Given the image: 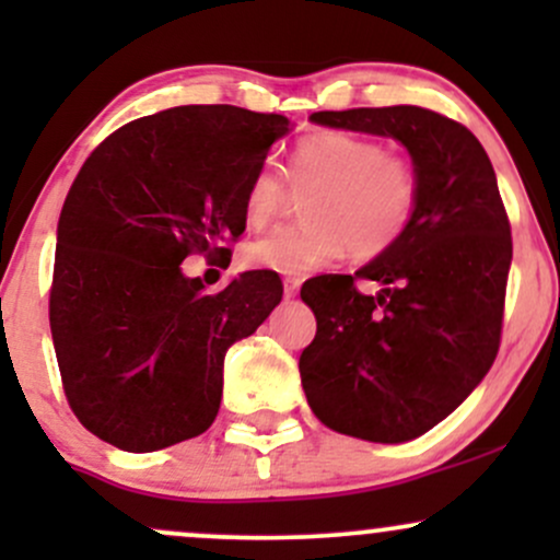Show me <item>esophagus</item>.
Here are the masks:
<instances>
[{
	"label": "esophagus",
	"mask_w": 560,
	"mask_h": 560,
	"mask_svg": "<svg viewBox=\"0 0 560 560\" xmlns=\"http://www.w3.org/2000/svg\"><path fill=\"white\" fill-rule=\"evenodd\" d=\"M300 281L298 279H284V298H298Z\"/></svg>",
	"instance_id": "1"
}]
</instances>
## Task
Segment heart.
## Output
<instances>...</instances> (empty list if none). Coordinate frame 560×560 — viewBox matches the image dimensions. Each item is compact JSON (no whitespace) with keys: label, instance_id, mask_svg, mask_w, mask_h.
<instances>
[{"label":"heart","instance_id":"heart-1","mask_svg":"<svg viewBox=\"0 0 560 560\" xmlns=\"http://www.w3.org/2000/svg\"><path fill=\"white\" fill-rule=\"evenodd\" d=\"M289 182L311 191L307 221L281 226L244 247V266L281 276H307L342 258L387 253L413 221L421 197L416 165L389 155L382 141L355 133H316L302 139L292 155ZM289 205V186L273 163H262L244 191V218L262 229Z\"/></svg>","mask_w":560,"mask_h":560}]
</instances>
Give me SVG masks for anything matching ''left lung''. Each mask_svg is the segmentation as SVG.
<instances>
[{"label":"left lung","instance_id":"8db88e82","mask_svg":"<svg viewBox=\"0 0 560 560\" xmlns=\"http://www.w3.org/2000/svg\"><path fill=\"white\" fill-rule=\"evenodd\" d=\"M313 124L389 137L421 178L413 221L355 276L302 284L316 339L300 376L316 419L369 442H408L447 419L494 363L513 244L485 147L416 105L313 113ZM355 278L383 284L371 299Z\"/></svg>","mask_w":560,"mask_h":560}]
</instances>
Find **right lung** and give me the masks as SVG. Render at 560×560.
Masks as SVG:
<instances>
[{"mask_svg":"<svg viewBox=\"0 0 560 560\" xmlns=\"http://www.w3.org/2000/svg\"><path fill=\"white\" fill-rule=\"evenodd\" d=\"M284 133V115L184 105L131 120L86 158L57 223L49 326L70 408L100 440L152 453L215 421L226 350L284 287L247 271L208 294L182 262L229 258L249 178Z\"/></svg>","mask_w":560,"mask_h":560,"instance_id":"1","label":"right lung"}]
</instances>
